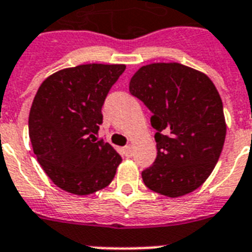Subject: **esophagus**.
<instances>
[{"instance_id": "esophagus-1", "label": "esophagus", "mask_w": 252, "mask_h": 252, "mask_svg": "<svg viewBox=\"0 0 252 252\" xmlns=\"http://www.w3.org/2000/svg\"><path fill=\"white\" fill-rule=\"evenodd\" d=\"M124 153L126 157H131L132 155V147L128 144V146H125L124 147Z\"/></svg>"}]
</instances>
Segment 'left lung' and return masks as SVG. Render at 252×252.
<instances>
[{
  "label": "left lung",
  "mask_w": 252,
  "mask_h": 252,
  "mask_svg": "<svg viewBox=\"0 0 252 252\" xmlns=\"http://www.w3.org/2000/svg\"><path fill=\"white\" fill-rule=\"evenodd\" d=\"M128 91L151 112L158 157L142 172L144 185L167 197L196 190L213 172L223 148L221 95L202 72L180 63L140 67Z\"/></svg>",
  "instance_id": "obj_1"
}]
</instances>
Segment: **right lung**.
I'll list each match as a JSON object with an SVG mask.
<instances>
[{"mask_svg":"<svg viewBox=\"0 0 252 252\" xmlns=\"http://www.w3.org/2000/svg\"><path fill=\"white\" fill-rule=\"evenodd\" d=\"M125 64H81L48 76L29 114V135L43 171L65 192L87 196L106 188L122 158L97 139L102 105Z\"/></svg>","mask_w":252,"mask_h":252,"instance_id":"add662e5","label":"right lung"}]
</instances>
